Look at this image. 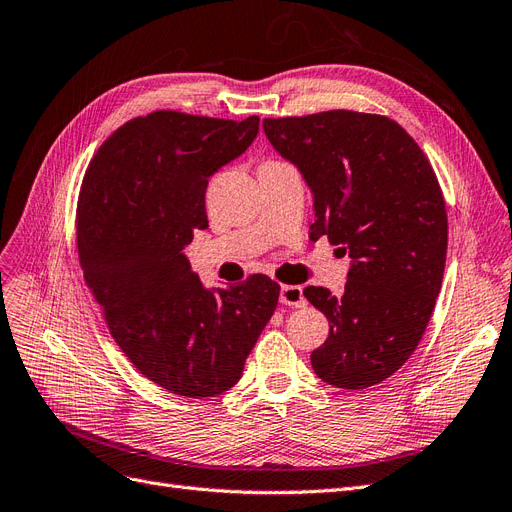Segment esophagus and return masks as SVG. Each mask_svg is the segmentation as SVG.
<instances>
[{
	"label": "esophagus",
	"instance_id": "1",
	"mask_svg": "<svg viewBox=\"0 0 512 512\" xmlns=\"http://www.w3.org/2000/svg\"><path fill=\"white\" fill-rule=\"evenodd\" d=\"M280 303L288 307H305V297H303V288L301 286H282L280 290Z\"/></svg>",
	"mask_w": 512,
	"mask_h": 512
}]
</instances>
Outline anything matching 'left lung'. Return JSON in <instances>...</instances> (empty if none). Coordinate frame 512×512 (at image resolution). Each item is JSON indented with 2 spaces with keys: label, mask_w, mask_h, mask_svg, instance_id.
<instances>
[{
  "label": "left lung",
  "mask_w": 512,
  "mask_h": 512,
  "mask_svg": "<svg viewBox=\"0 0 512 512\" xmlns=\"http://www.w3.org/2000/svg\"><path fill=\"white\" fill-rule=\"evenodd\" d=\"M262 128L312 188L309 239L327 235L352 258L342 297L303 290L329 318L312 367L337 389H367L410 359L436 307L448 243L438 177L414 138L384 115L337 108L265 119Z\"/></svg>",
  "instance_id": "obj_1"
}]
</instances>
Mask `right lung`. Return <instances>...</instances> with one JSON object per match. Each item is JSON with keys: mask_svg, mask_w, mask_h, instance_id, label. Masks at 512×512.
<instances>
[{"mask_svg": "<svg viewBox=\"0 0 512 512\" xmlns=\"http://www.w3.org/2000/svg\"><path fill=\"white\" fill-rule=\"evenodd\" d=\"M258 121L134 117L106 138L83 177L76 245L85 282L132 365L181 397L235 386L280 299V284L262 273L207 290L183 254L194 230L209 226V177L252 145Z\"/></svg>", "mask_w": 512, "mask_h": 512, "instance_id": "1", "label": "right lung"}]
</instances>
